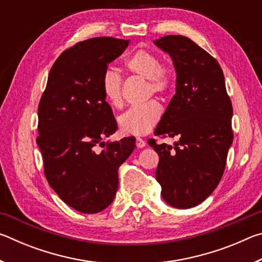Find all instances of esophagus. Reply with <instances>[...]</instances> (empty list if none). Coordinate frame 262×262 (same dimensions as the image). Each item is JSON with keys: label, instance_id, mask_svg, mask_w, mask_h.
<instances>
[{"label": "esophagus", "instance_id": "34e87169", "mask_svg": "<svg viewBox=\"0 0 262 262\" xmlns=\"http://www.w3.org/2000/svg\"><path fill=\"white\" fill-rule=\"evenodd\" d=\"M145 144H147V143H145L144 140H142V139H140V137H137V139H136V147L137 148H140V149L144 148Z\"/></svg>", "mask_w": 262, "mask_h": 262}]
</instances>
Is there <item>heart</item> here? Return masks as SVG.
Returning a JSON list of instances; mask_svg holds the SVG:
<instances>
[{
	"instance_id": "obj_1",
	"label": "heart",
	"mask_w": 262,
	"mask_h": 262,
	"mask_svg": "<svg viewBox=\"0 0 262 262\" xmlns=\"http://www.w3.org/2000/svg\"><path fill=\"white\" fill-rule=\"evenodd\" d=\"M128 72L147 79V96L166 95L172 86L173 76L166 64L159 63L158 56L148 50H137L125 61ZM101 90L105 98L114 107L122 105V78L120 74L108 69L101 77ZM162 108L157 101L133 106L119 118V126L125 135L142 136L148 134L158 122Z\"/></svg>"
}]
</instances>
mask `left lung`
Returning a JSON list of instances; mask_svg holds the SVG:
<instances>
[{
    "label": "left lung",
    "mask_w": 262,
    "mask_h": 262,
    "mask_svg": "<svg viewBox=\"0 0 262 262\" xmlns=\"http://www.w3.org/2000/svg\"><path fill=\"white\" fill-rule=\"evenodd\" d=\"M170 55L176 69L172 97L156 136L178 137L174 147L148 143L158 154L156 180L168 206L187 209L205 201L223 176L233 141L232 105L219 62L184 35H165L154 41Z\"/></svg>",
    "instance_id": "1"
}]
</instances>
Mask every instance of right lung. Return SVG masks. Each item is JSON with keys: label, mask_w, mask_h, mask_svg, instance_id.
<instances>
[{"label": "right lung", "mask_w": 262, "mask_h": 262, "mask_svg": "<svg viewBox=\"0 0 262 262\" xmlns=\"http://www.w3.org/2000/svg\"><path fill=\"white\" fill-rule=\"evenodd\" d=\"M128 43L92 38L64 51L53 64L39 103L37 144L48 184L62 201L84 214H96L113 202L118 168L135 149V137L103 142L118 126L101 77ZM98 144L103 150L96 149Z\"/></svg>", "instance_id": "1"}]
</instances>
